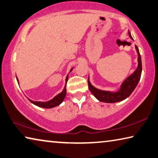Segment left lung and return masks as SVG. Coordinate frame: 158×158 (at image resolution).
<instances>
[{
    "label": "left lung",
    "instance_id": "left-lung-1",
    "mask_svg": "<svg viewBox=\"0 0 158 158\" xmlns=\"http://www.w3.org/2000/svg\"><path fill=\"white\" fill-rule=\"evenodd\" d=\"M129 36L132 39L131 36V33L129 31ZM136 49L138 52V62H139V64H138L137 69L135 70V72L132 74L131 76H129L122 84L121 88H120L119 91L115 93H112L109 91H101L94 86H93L90 83L89 80L88 81L89 84V89L90 90L94 96L98 100V101L104 102H117L123 101V100L126 99L128 98L131 93L134 91V90L136 88L137 84H139V81L140 79H141V72H142V63H141V55L139 51V48L136 46Z\"/></svg>",
    "mask_w": 158,
    "mask_h": 158
}]
</instances>
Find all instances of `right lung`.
<instances>
[{
    "label": "right lung",
    "instance_id": "1",
    "mask_svg": "<svg viewBox=\"0 0 158 158\" xmlns=\"http://www.w3.org/2000/svg\"><path fill=\"white\" fill-rule=\"evenodd\" d=\"M72 69L70 70V71H72ZM67 79H68V77L67 76V77H66V84H67ZM17 82L19 83L18 79L17 78ZM66 94H67V90H66V85H65V86H64L63 91H62L60 93V94L57 95L56 97H54L51 100V101H47V102H38V101H31V100H29V101L32 102L33 104L36 105V106H39V107H44V108H51V107L57 106H59V105L60 103H62V102L63 101L64 98H65Z\"/></svg>",
    "mask_w": 158,
    "mask_h": 158
}]
</instances>
